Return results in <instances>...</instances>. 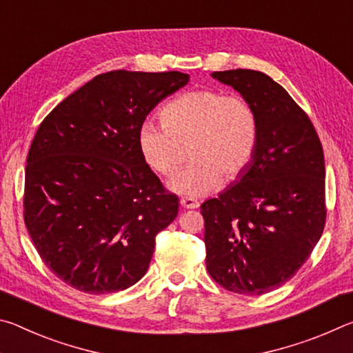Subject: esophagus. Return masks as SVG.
Instances as JSON below:
<instances>
[{"mask_svg": "<svg viewBox=\"0 0 353 353\" xmlns=\"http://www.w3.org/2000/svg\"><path fill=\"white\" fill-rule=\"evenodd\" d=\"M181 205L183 208H198L199 207V202L193 199V198H182L181 199Z\"/></svg>", "mask_w": 353, "mask_h": 353, "instance_id": "esophagus-1", "label": "esophagus"}]
</instances>
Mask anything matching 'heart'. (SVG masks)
Masks as SVG:
<instances>
[{
	"label": "heart",
	"instance_id": "obj_1",
	"mask_svg": "<svg viewBox=\"0 0 353 353\" xmlns=\"http://www.w3.org/2000/svg\"><path fill=\"white\" fill-rule=\"evenodd\" d=\"M162 121L141 124L139 146L148 165L163 176L174 174L190 154L191 163L168 182L174 193H212L223 177H240L254 157L259 123L241 97L216 88L188 92L165 107Z\"/></svg>",
	"mask_w": 353,
	"mask_h": 353
}]
</instances>
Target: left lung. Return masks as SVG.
<instances>
[{"label": "left lung", "instance_id": "1", "mask_svg": "<svg viewBox=\"0 0 353 353\" xmlns=\"http://www.w3.org/2000/svg\"><path fill=\"white\" fill-rule=\"evenodd\" d=\"M212 77L249 101L259 137L246 171L201 205L207 271L229 291L266 294L294 276L324 230V152L305 112L270 76L238 68Z\"/></svg>", "mask_w": 353, "mask_h": 353}]
</instances>
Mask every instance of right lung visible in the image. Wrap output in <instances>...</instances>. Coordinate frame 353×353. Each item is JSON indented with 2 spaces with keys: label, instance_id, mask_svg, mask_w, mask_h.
<instances>
[{
  "label": "right lung",
  "instance_id": "1",
  "mask_svg": "<svg viewBox=\"0 0 353 353\" xmlns=\"http://www.w3.org/2000/svg\"><path fill=\"white\" fill-rule=\"evenodd\" d=\"M188 81L181 71H109L40 124L28 154L25 224L67 285L107 294L146 274L155 235L176 219L179 199L146 163L139 129Z\"/></svg>",
  "mask_w": 353,
  "mask_h": 353
}]
</instances>
